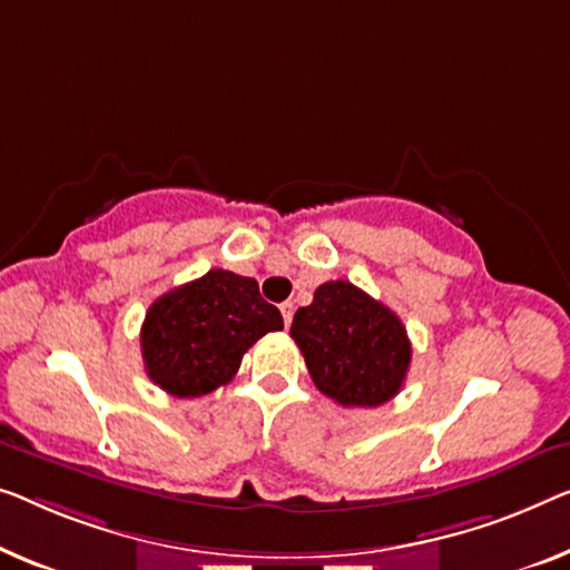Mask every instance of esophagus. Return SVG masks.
Wrapping results in <instances>:
<instances>
[{"label":"esophagus","instance_id":"34e87169","mask_svg":"<svg viewBox=\"0 0 570 570\" xmlns=\"http://www.w3.org/2000/svg\"><path fill=\"white\" fill-rule=\"evenodd\" d=\"M282 314H284V325H286V327L292 325V320H294V304H292V302H284V304H282Z\"/></svg>","mask_w":570,"mask_h":570}]
</instances>
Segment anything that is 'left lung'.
<instances>
[{
	"label": "left lung",
	"instance_id": "8db88e82",
	"mask_svg": "<svg viewBox=\"0 0 570 570\" xmlns=\"http://www.w3.org/2000/svg\"><path fill=\"white\" fill-rule=\"evenodd\" d=\"M314 386L343 406H381L402 389L412 343L402 320L351 282L317 286L292 322Z\"/></svg>",
	"mask_w": 570,
	"mask_h": 570
}]
</instances>
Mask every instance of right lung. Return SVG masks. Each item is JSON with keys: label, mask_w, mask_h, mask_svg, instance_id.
<instances>
[{"label": "right lung", "mask_w": 570, "mask_h": 570, "mask_svg": "<svg viewBox=\"0 0 570 570\" xmlns=\"http://www.w3.org/2000/svg\"><path fill=\"white\" fill-rule=\"evenodd\" d=\"M282 327V312L263 299L256 278L212 268L150 304L140 330L142 363L171 396H204L230 384L245 351Z\"/></svg>", "instance_id": "obj_1"}]
</instances>
